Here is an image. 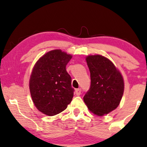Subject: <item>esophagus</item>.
<instances>
[{"label": "esophagus", "instance_id": "esophagus-1", "mask_svg": "<svg viewBox=\"0 0 147 147\" xmlns=\"http://www.w3.org/2000/svg\"><path fill=\"white\" fill-rule=\"evenodd\" d=\"M81 89H80V88H78V89H76L75 90V93L77 96H80V94H81Z\"/></svg>", "mask_w": 147, "mask_h": 147}]
</instances>
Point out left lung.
<instances>
[{"mask_svg": "<svg viewBox=\"0 0 147 147\" xmlns=\"http://www.w3.org/2000/svg\"><path fill=\"white\" fill-rule=\"evenodd\" d=\"M90 71L91 86L84 96L88 110L102 116L118 107L124 90L121 73L107 57L101 55H90L86 57Z\"/></svg>", "mask_w": 147, "mask_h": 147, "instance_id": "1", "label": "left lung"}]
</instances>
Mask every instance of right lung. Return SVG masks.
<instances>
[{"label": "right lung", "mask_w": 147, "mask_h": 147, "mask_svg": "<svg viewBox=\"0 0 147 147\" xmlns=\"http://www.w3.org/2000/svg\"><path fill=\"white\" fill-rule=\"evenodd\" d=\"M72 55L61 49L48 51L34 65L29 90L34 105L42 113L55 116L65 110L71 102L74 88L65 67Z\"/></svg>", "instance_id": "add662e5"}]
</instances>
